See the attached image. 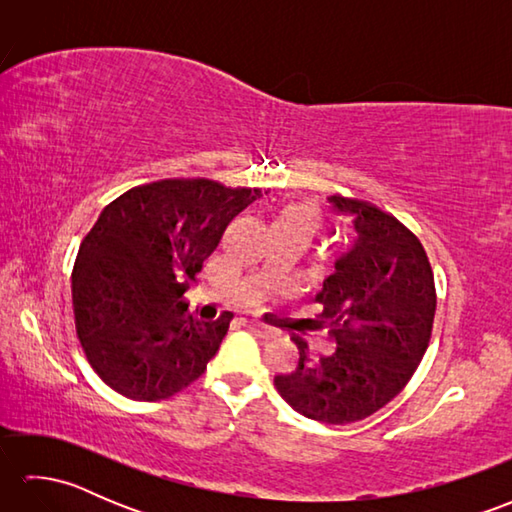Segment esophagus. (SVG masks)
Here are the masks:
<instances>
[{
  "label": "esophagus",
  "instance_id": "34e87169",
  "mask_svg": "<svg viewBox=\"0 0 512 512\" xmlns=\"http://www.w3.org/2000/svg\"><path fill=\"white\" fill-rule=\"evenodd\" d=\"M239 321H242L244 325H248V328H253L259 336H264V339H273V336L277 334L275 328H270V325H264V323H259L255 319H250V317H242Z\"/></svg>",
  "mask_w": 512,
  "mask_h": 512
}]
</instances>
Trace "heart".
<instances>
[{
  "label": "heart",
  "mask_w": 512,
  "mask_h": 512,
  "mask_svg": "<svg viewBox=\"0 0 512 512\" xmlns=\"http://www.w3.org/2000/svg\"><path fill=\"white\" fill-rule=\"evenodd\" d=\"M323 224V213L314 202L301 200V202H290L281 206V211L275 215L273 226L286 228V231H297L301 235H314Z\"/></svg>",
  "instance_id": "b5f03b06"
}]
</instances>
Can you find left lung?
<instances>
[{"label":"left lung","mask_w":512,"mask_h":512,"mask_svg":"<svg viewBox=\"0 0 512 512\" xmlns=\"http://www.w3.org/2000/svg\"><path fill=\"white\" fill-rule=\"evenodd\" d=\"M352 217L356 242L336 259L314 303L321 330L336 345L310 358L301 336L299 363L275 376V387L301 416L347 424L396 398L429 347L436 281L420 239L394 215L356 198L330 195Z\"/></svg>","instance_id":"left-lung-1"}]
</instances>
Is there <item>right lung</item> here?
<instances>
[{"mask_svg":"<svg viewBox=\"0 0 512 512\" xmlns=\"http://www.w3.org/2000/svg\"><path fill=\"white\" fill-rule=\"evenodd\" d=\"M262 189L169 178L125 191L103 209L72 268L76 336L107 387L156 402L195 383L233 314L202 321L182 295L237 213Z\"/></svg>","mask_w":512,"mask_h":512,"instance_id":"1","label":"right lung"}]
</instances>
